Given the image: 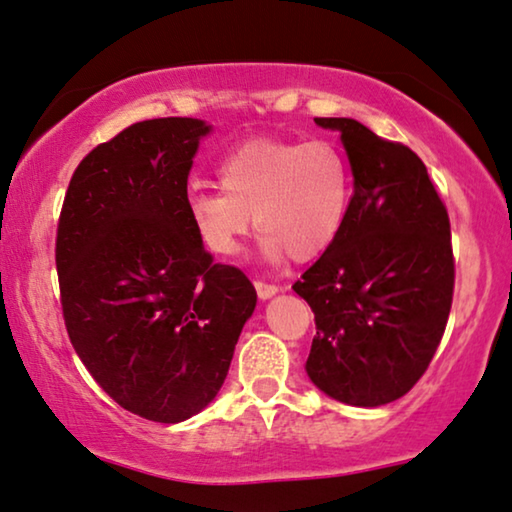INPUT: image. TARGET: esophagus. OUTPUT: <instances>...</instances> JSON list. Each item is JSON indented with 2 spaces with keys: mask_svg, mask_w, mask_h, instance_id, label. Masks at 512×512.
I'll list each match as a JSON object with an SVG mask.
<instances>
[{
  "mask_svg": "<svg viewBox=\"0 0 512 512\" xmlns=\"http://www.w3.org/2000/svg\"><path fill=\"white\" fill-rule=\"evenodd\" d=\"M255 289H257V296L259 299H271L273 294L280 292L278 285H271V282H262V280H255Z\"/></svg>",
  "mask_w": 512,
  "mask_h": 512,
  "instance_id": "1",
  "label": "esophagus"
}]
</instances>
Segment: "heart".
Masks as SVG:
<instances>
[{"label":"heart","instance_id":"1","mask_svg":"<svg viewBox=\"0 0 512 512\" xmlns=\"http://www.w3.org/2000/svg\"><path fill=\"white\" fill-rule=\"evenodd\" d=\"M223 190L190 188L186 216L200 246L232 257L257 223L259 250L299 262L329 250L352 204V172L333 142L250 140L218 167Z\"/></svg>","mask_w":512,"mask_h":512}]
</instances>
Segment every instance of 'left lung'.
Segmentation results:
<instances>
[{
    "label": "left lung",
    "instance_id": "8db88e82",
    "mask_svg": "<svg viewBox=\"0 0 512 512\" xmlns=\"http://www.w3.org/2000/svg\"><path fill=\"white\" fill-rule=\"evenodd\" d=\"M340 133L354 174L345 227L294 282L315 312L305 372L352 407L409 393L437 352L453 303L451 220L427 167L409 147L345 117H317Z\"/></svg>",
    "mask_w": 512,
    "mask_h": 512
}]
</instances>
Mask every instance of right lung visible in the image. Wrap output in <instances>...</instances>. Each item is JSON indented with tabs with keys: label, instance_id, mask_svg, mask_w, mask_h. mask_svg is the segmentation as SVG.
Segmentation results:
<instances>
[{
	"label": "right lung",
	"instance_id": "add662e5",
	"mask_svg": "<svg viewBox=\"0 0 512 512\" xmlns=\"http://www.w3.org/2000/svg\"><path fill=\"white\" fill-rule=\"evenodd\" d=\"M202 119L137 121L82 158L57 227L75 354L126 411L181 423L216 398L257 292L213 264L186 216Z\"/></svg>",
	"mask_w": 512,
	"mask_h": 512
}]
</instances>
